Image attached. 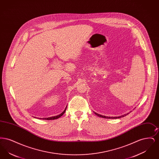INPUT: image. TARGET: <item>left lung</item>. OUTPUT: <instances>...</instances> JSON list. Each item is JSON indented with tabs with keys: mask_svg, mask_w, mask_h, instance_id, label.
<instances>
[{
	"mask_svg": "<svg viewBox=\"0 0 159 159\" xmlns=\"http://www.w3.org/2000/svg\"><path fill=\"white\" fill-rule=\"evenodd\" d=\"M131 112V111H130ZM129 113L125 114H124V115H122V116H118V117H108V116H102V115H101V114H99L97 113H95V114L97 115V116H98L99 117H102V118H106V119H119V118H121V117H125V116H126L127 114H128Z\"/></svg>",
	"mask_w": 159,
	"mask_h": 159,
	"instance_id": "left-lung-1",
	"label": "left lung"
}]
</instances>
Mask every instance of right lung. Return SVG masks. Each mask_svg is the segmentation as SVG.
<instances>
[{
	"mask_svg": "<svg viewBox=\"0 0 159 159\" xmlns=\"http://www.w3.org/2000/svg\"><path fill=\"white\" fill-rule=\"evenodd\" d=\"M66 108L67 107L65 108V110H64V111L62 113H61L60 114L58 115V116H53V117H48V118H42L43 120H54V119H58L59 117H60L61 116H62L64 113L66 112ZM39 119H42V118H39Z\"/></svg>",
	"mask_w": 159,
	"mask_h": 159,
	"instance_id": "1",
	"label": "right lung"
}]
</instances>
